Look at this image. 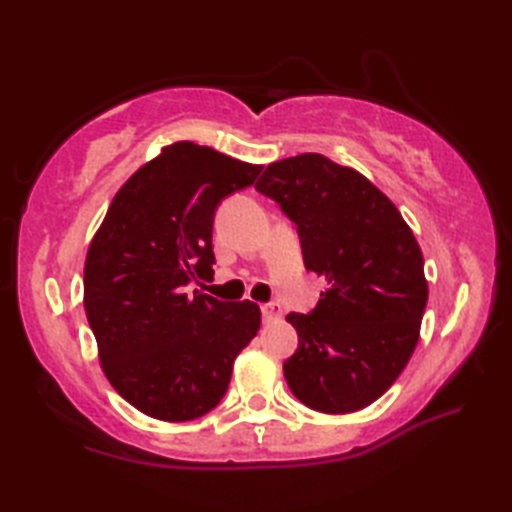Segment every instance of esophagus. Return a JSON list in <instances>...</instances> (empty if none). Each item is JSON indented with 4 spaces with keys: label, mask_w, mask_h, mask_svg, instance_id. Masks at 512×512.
I'll return each mask as SVG.
<instances>
[{
    "label": "esophagus",
    "mask_w": 512,
    "mask_h": 512,
    "mask_svg": "<svg viewBox=\"0 0 512 512\" xmlns=\"http://www.w3.org/2000/svg\"><path fill=\"white\" fill-rule=\"evenodd\" d=\"M262 317H264V321H273V319H277L279 314H281V306L277 301H270V303H262Z\"/></svg>",
    "instance_id": "34e87169"
}]
</instances>
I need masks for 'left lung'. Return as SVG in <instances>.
<instances>
[{
    "label": "left lung",
    "instance_id": "obj_1",
    "mask_svg": "<svg viewBox=\"0 0 512 512\" xmlns=\"http://www.w3.org/2000/svg\"><path fill=\"white\" fill-rule=\"evenodd\" d=\"M255 189L297 226L303 266L328 284L308 314H288L290 391L321 413L372 405L418 343L429 290L416 237L385 193L321 154L273 162Z\"/></svg>",
    "mask_w": 512,
    "mask_h": 512
}]
</instances>
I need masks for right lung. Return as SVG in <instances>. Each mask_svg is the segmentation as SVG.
Returning <instances> with one entry per match:
<instances>
[{"label": "right lung", "mask_w": 512, "mask_h": 512, "mask_svg": "<svg viewBox=\"0 0 512 512\" xmlns=\"http://www.w3.org/2000/svg\"><path fill=\"white\" fill-rule=\"evenodd\" d=\"M259 173L211 147L169 145L123 184L92 239L83 303L103 372L151 418L187 422L220 405L259 330L257 303L189 290L213 275L217 206Z\"/></svg>", "instance_id": "obj_1"}]
</instances>
